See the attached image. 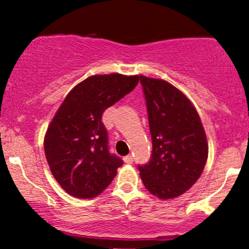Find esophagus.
<instances>
[{"label":"esophagus","instance_id":"34e87169","mask_svg":"<svg viewBox=\"0 0 249 249\" xmlns=\"http://www.w3.org/2000/svg\"><path fill=\"white\" fill-rule=\"evenodd\" d=\"M124 161L126 162V164H132V161H133V157L131 156V154H128V156L124 157Z\"/></svg>","mask_w":249,"mask_h":249}]
</instances>
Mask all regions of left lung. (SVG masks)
<instances>
[{
  "label": "left lung",
  "mask_w": 249,
  "mask_h": 249,
  "mask_svg": "<svg viewBox=\"0 0 249 249\" xmlns=\"http://www.w3.org/2000/svg\"><path fill=\"white\" fill-rule=\"evenodd\" d=\"M146 101L152 154L138 165L145 187L160 199L181 196L201 176L208 144L196 107L162 79L139 76Z\"/></svg>",
  "instance_id": "8db88e82"
}]
</instances>
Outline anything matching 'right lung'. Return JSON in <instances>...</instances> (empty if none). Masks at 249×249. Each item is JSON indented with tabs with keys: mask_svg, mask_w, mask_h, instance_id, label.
<instances>
[{
	"mask_svg": "<svg viewBox=\"0 0 249 249\" xmlns=\"http://www.w3.org/2000/svg\"><path fill=\"white\" fill-rule=\"evenodd\" d=\"M138 82L139 76H91L63 101L48 127L44 152L53 176L70 196L95 198L116 177L123 160L108 150L102 116Z\"/></svg>",
	"mask_w": 249,
	"mask_h": 249,
	"instance_id": "right-lung-1",
	"label": "right lung"
}]
</instances>
